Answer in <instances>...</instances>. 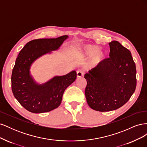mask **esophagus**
<instances>
[{"instance_id":"esophagus-1","label":"esophagus","mask_w":147,"mask_h":147,"mask_svg":"<svg viewBox=\"0 0 147 147\" xmlns=\"http://www.w3.org/2000/svg\"><path fill=\"white\" fill-rule=\"evenodd\" d=\"M84 74V72H83V70H77V76L78 78H80L82 76H83Z\"/></svg>"}]
</instances>
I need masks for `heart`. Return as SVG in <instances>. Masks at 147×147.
Returning a JSON list of instances; mask_svg holds the SVG:
<instances>
[{"mask_svg":"<svg viewBox=\"0 0 147 147\" xmlns=\"http://www.w3.org/2000/svg\"><path fill=\"white\" fill-rule=\"evenodd\" d=\"M98 50V48L96 46H93L91 45H88L83 47V53H85V54L88 55H91L94 54V53L97 51ZM104 53L102 51H99L96 53V54L93 56L92 59V63L93 64H98L99 62L104 57Z\"/></svg>","mask_w":147,"mask_h":147,"instance_id":"heart-1","label":"heart"}]
</instances>
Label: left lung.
Here are the masks:
<instances>
[{
    "mask_svg": "<svg viewBox=\"0 0 147 147\" xmlns=\"http://www.w3.org/2000/svg\"><path fill=\"white\" fill-rule=\"evenodd\" d=\"M110 57L84 75L85 96L90 107L109 112L129 100L136 88V67L131 51L118 41L110 42Z\"/></svg>",
    "mask_w": 147,
    "mask_h": 147,
    "instance_id": "left-lung-1",
    "label": "left lung"
}]
</instances>
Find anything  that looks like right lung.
<instances>
[{"label": "right lung", "instance_id": "right-lung-1", "mask_svg": "<svg viewBox=\"0 0 147 147\" xmlns=\"http://www.w3.org/2000/svg\"><path fill=\"white\" fill-rule=\"evenodd\" d=\"M67 37L63 35L56 38L33 40L26 44L18 56L12 70L11 90L19 103L29 112L44 113L58 107L65 89L77 78V73L73 70L38 84L30 74V65L35 60L57 50Z\"/></svg>", "mask_w": 147, "mask_h": 147}]
</instances>
